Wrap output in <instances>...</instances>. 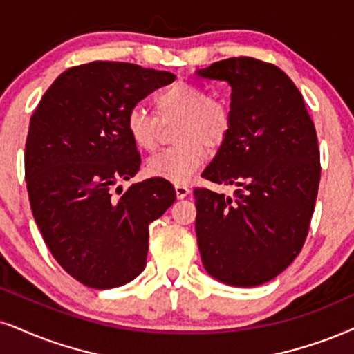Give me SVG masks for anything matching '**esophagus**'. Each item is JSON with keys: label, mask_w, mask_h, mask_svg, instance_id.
<instances>
[{"label": "esophagus", "mask_w": 354, "mask_h": 354, "mask_svg": "<svg viewBox=\"0 0 354 354\" xmlns=\"http://www.w3.org/2000/svg\"><path fill=\"white\" fill-rule=\"evenodd\" d=\"M176 194H177V198L182 200L190 194V189L184 184H176Z\"/></svg>", "instance_id": "esophagus-1"}]
</instances>
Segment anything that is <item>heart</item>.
Listing matches in <instances>:
<instances>
[{
	"mask_svg": "<svg viewBox=\"0 0 354 354\" xmlns=\"http://www.w3.org/2000/svg\"><path fill=\"white\" fill-rule=\"evenodd\" d=\"M157 111L162 116H182L177 141L180 144L159 151L147 160V172L154 177L182 184L205 162L208 151L218 149L230 136L231 115L223 103L212 102L202 86L177 82L157 95ZM126 133L144 151L154 149L157 121L142 106H133L126 115Z\"/></svg>",
	"mask_w": 354,
	"mask_h": 354,
	"instance_id": "b5f03b06",
	"label": "heart"
}]
</instances>
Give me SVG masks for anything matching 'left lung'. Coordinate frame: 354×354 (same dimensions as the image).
Wrapping results in <instances>:
<instances>
[{"instance_id": "left-lung-1", "label": "left lung", "mask_w": 354, "mask_h": 354, "mask_svg": "<svg viewBox=\"0 0 354 354\" xmlns=\"http://www.w3.org/2000/svg\"><path fill=\"white\" fill-rule=\"evenodd\" d=\"M231 86V131L202 176L234 197L195 189L203 268L233 287L269 282L307 238L320 184V149L304 98L276 65L251 57L195 71Z\"/></svg>"}]
</instances>
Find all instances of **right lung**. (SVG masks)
<instances>
[{"label":"right lung","instance_id":"right-lung-1","mask_svg":"<svg viewBox=\"0 0 354 354\" xmlns=\"http://www.w3.org/2000/svg\"><path fill=\"white\" fill-rule=\"evenodd\" d=\"M174 80L126 62L78 65L55 78L30 116L24 164L34 220L57 263L93 289L124 286L142 272L149 225L176 200L160 177L120 198L111 194L141 167L126 115Z\"/></svg>","mask_w":354,"mask_h":354}]
</instances>
